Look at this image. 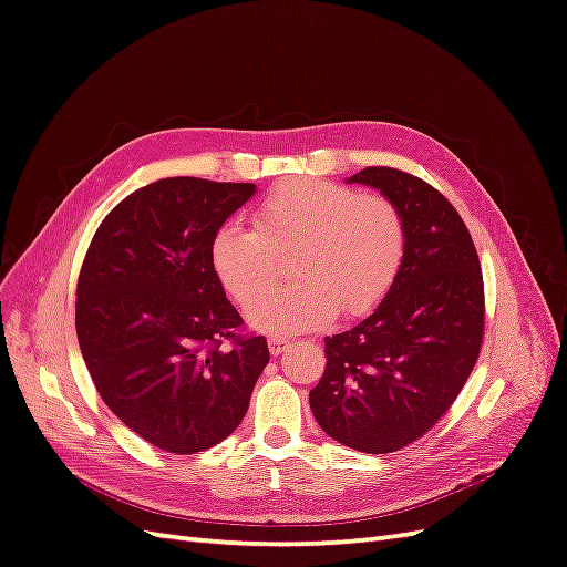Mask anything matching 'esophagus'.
Segmentation results:
<instances>
[{
	"label": "esophagus",
	"instance_id": "obj_1",
	"mask_svg": "<svg viewBox=\"0 0 567 567\" xmlns=\"http://www.w3.org/2000/svg\"><path fill=\"white\" fill-rule=\"evenodd\" d=\"M288 346H290V340H288L286 336H271V338H269V352H271L274 357H279Z\"/></svg>",
	"mask_w": 567,
	"mask_h": 567
}]
</instances>
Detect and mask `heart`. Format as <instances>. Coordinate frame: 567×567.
I'll list each match as a JSON object with an SVG mask.
<instances>
[{
    "instance_id": "1",
    "label": "heart",
    "mask_w": 567,
    "mask_h": 567,
    "mask_svg": "<svg viewBox=\"0 0 567 567\" xmlns=\"http://www.w3.org/2000/svg\"><path fill=\"white\" fill-rule=\"evenodd\" d=\"M274 247L295 248L297 279L260 291L276 270ZM404 252V221L390 200L300 179L257 205L255 227L221 221L210 241V267L229 296L250 298L246 317L255 329L293 333L329 323L338 310L350 317L373 310L398 279Z\"/></svg>"
}]
</instances>
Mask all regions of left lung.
Here are the masks:
<instances>
[{
	"mask_svg": "<svg viewBox=\"0 0 567 567\" xmlns=\"http://www.w3.org/2000/svg\"><path fill=\"white\" fill-rule=\"evenodd\" d=\"M406 231L388 296L350 331L329 336L310 406L326 435L350 450L390 454L440 421L477 362L485 290L473 238L437 188L394 167H364Z\"/></svg>",
	"mask_w": 567,
	"mask_h": 567,
	"instance_id": "8db88e82",
	"label": "left lung"
}]
</instances>
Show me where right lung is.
<instances>
[{"mask_svg":"<svg viewBox=\"0 0 567 567\" xmlns=\"http://www.w3.org/2000/svg\"><path fill=\"white\" fill-rule=\"evenodd\" d=\"M255 184L167 177L101 221L78 279V342L101 400L173 454H196L244 421L269 362L210 267L215 229Z\"/></svg>","mask_w":567,"mask_h":567,"instance_id":"right-lung-1","label":"right lung"}]
</instances>
